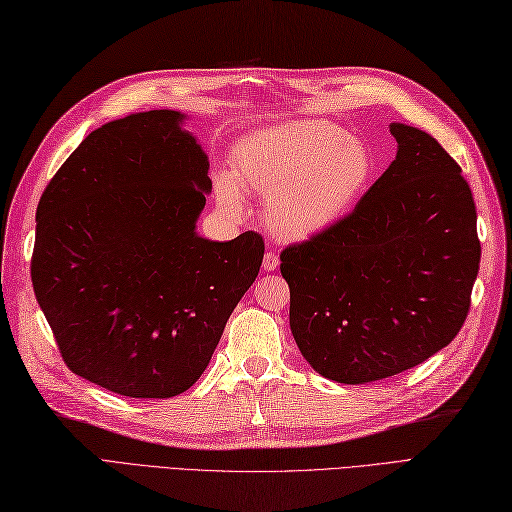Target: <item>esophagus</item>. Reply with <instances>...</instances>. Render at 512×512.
I'll use <instances>...</instances> for the list:
<instances>
[{"label":"esophagus","instance_id":"1","mask_svg":"<svg viewBox=\"0 0 512 512\" xmlns=\"http://www.w3.org/2000/svg\"><path fill=\"white\" fill-rule=\"evenodd\" d=\"M278 265H280V258L273 252H267L265 258H263V269L273 271V269H278Z\"/></svg>","mask_w":512,"mask_h":512}]
</instances>
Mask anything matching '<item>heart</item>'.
I'll return each instance as SVG.
<instances>
[{"instance_id":"heart-1","label":"heart","mask_w":512,"mask_h":512,"mask_svg":"<svg viewBox=\"0 0 512 512\" xmlns=\"http://www.w3.org/2000/svg\"><path fill=\"white\" fill-rule=\"evenodd\" d=\"M373 171L369 149L328 121H293L245 141L234 175L217 178V199L232 217L245 213V191L265 199L267 228L304 241L330 228L363 193Z\"/></svg>"}]
</instances>
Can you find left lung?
<instances>
[{
	"label": "left lung",
	"mask_w": 512,
	"mask_h": 512,
	"mask_svg": "<svg viewBox=\"0 0 512 512\" xmlns=\"http://www.w3.org/2000/svg\"><path fill=\"white\" fill-rule=\"evenodd\" d=\"M397 156L352 213L282 249L291 332L323 378L365 384L454 341L480 267L476 204L430 134L391 123Z\"/></svg>",
	"instance_id": "left-lung-1"
}]
</instances>
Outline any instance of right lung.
Instances as JSON below:
<instances>
[{
    "label": "right lung",
    "instance_id": "1",
    "mask_svg": "<svg viewBox=\"0 0 512 512\" xmlns=\"http://www.w3.org/2000/svg\"><path fill=\"white\" fill-rule=\"evenodd\" d=\"M176 110L110 121L80 143L36 208L32 284L65 365L126 397L199 380L265 241L195 234L208 158Z\"/></svg>",
    "mask_w": 512,
    "mask_h": 512
}]
</instances>
